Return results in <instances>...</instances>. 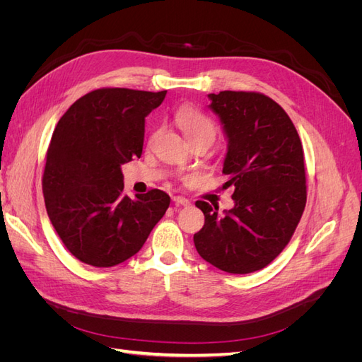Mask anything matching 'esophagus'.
Masks as SVG:
<instances>
[{"label": "esophagus", "instance_id": "1", "mask_svg": "<svg viewBox=\"0 0 362 362\" xmlns=\"http://www.w3.org/2000/svg\"><path fill=\"white\" fill-rule=\"evenodd\" d=\"M175 204L177 205H184V206H187V205H190V201L189 199H185V198H182V196H173V199H172Z\"/></svg>", "mask_w": 362, "mask_h": 362}]
</instances>
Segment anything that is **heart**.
Listing matches in <instances>:
<instances>
[{
    "mask_svg": "<svg viewBox=\"0 0 362 362\" xmlns=\"http://www.w3.org/2000/svg\"><path fill=\"white\" fill-rule=\"evenodd\" d=\"M173 119H175V124H177L182 131L184 137L189 141L198 137L214 139L216 127L211 122V119L190 105L180 107L178 110L175 112Z\"/></svg>",
    "mask_w": 362,
    "mask_h": 362,
    "instance_id": "b5f03b06",
    "label": "heart"
}]
</instances>
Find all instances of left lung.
Returning a JSON list of instances; mask_svg holds the SVG:
<instances>
[{"label":"left lung","instance_id":"left-lung-1","mask_svg":"<svg viewBox=\"0 0 362 362\" xmlns=\"http://www.w3.org/2000/svg\"><path fill=\"white\" fill-rule=\"evenodd\" d=\"M228 141L223 160L226 187L234 206L198 201L204 228L193 235L198 254L214 267L235 275L264 269L298 226L306 204L303 149L284 108L255 92L210 93Z\"/></svg>","mask_w":362,"mask_h":362}]
</instances>
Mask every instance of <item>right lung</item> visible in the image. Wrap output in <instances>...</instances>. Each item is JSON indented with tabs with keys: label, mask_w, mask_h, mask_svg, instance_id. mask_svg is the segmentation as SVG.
<instances>
[{
	"label": "right lung",
	"mask_w": 362,
	"mask_h": 362,
	"mask_svg": "<svg viewBox=\"0 0 362 362\" xmlns=\"http://www.w3.org/2000/svg\"><path fill=\"white\" fill-rule=\"evenodd\" d=\"M163 92L98 89L76 100L54 129L42 189L63 245L93 267H113L145 245L170 204L158 189L122 193L120 166L141 156L145 117Z\"/></svg>",
	"instance_id": "add662e5"
}]
</instances>
